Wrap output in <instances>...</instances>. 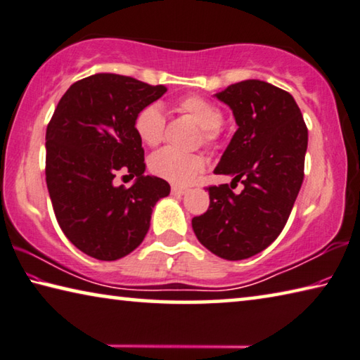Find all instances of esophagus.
Masks as SVG:
<instances>
[{
    "mask_svg": "<svg viewBox=\"0 0 360 360\" xmlns=\"http://www.w3.org/2000/svg\"><path fill=\"white\" fill-rule=\"evenodd\" d=\"M188 193V188H181V186H172V194L174 196H184V194Z\"/></svg>",
    "mask_w": 360,
    "mask_h": 360,
    "instance_id": "34e87169",
    "label": "esophagus"
}]
</instances>
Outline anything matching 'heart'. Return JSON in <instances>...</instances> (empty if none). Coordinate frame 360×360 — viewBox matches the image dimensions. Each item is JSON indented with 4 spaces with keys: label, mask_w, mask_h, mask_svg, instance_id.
<instances>
[{
    "label": "heart",
    "mask_w": 360,
    "mask_h": 360,
    "mask_svg": "<svg viewBox=\"0 0 360 360\" xmlns=\"http://www.w3.org/2000/svg\"><path fill=\"white\" fill-rule=\"evenodd\" d=\"M176 108L201 126L199 140H202L205 145L210 146L219 140L223 113L214 102L201 96H188L176 102ZM134 129L145 145L156 146L161 143L166 132V116L161 105L150 103L140 108L135 115ZM148 167L151 174L159 179L167 180L174 185H186L202 172L205 161L201 155L164 148L150 158Z\"/></svg>",
    "instance_id": "1"
}]
</instances>
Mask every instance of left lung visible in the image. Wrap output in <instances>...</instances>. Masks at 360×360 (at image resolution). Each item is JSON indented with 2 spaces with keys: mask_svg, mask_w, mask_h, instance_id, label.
Wrapping results in <instances>:
<instances>
[{
  "mask_svg": "<svg viewBox=\"0 0 360 360\" xmlns=\"http://www.w3.org/2000/svg\"><path fill=\"white\" fill-rule=\"evenodd\" d=\"M233 110L238 131L215 174L231 186H209L207 212L191 225L205 249L225 260H244L278 238L304 176L308 129L290 94L260 79H247L215 94ZM240 181L243 191L232 188Z\"/></svg>",
  "mask_w": 360,
  "mask_h": 360,
  "instance_id": "8db88e82",
  "label": "left lung"
}]
</instances>
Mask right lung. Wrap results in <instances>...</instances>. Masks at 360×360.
<instances>
[{
    "instance_id": "1",
    "label": "right lung",
    "mask_w": 360,
    "mask_h": 360,
    "mask_svg": "<svg viewBox=\"0 0 360 360\" xmlns=\"http://www.w3.org/2000/svg\"><path fill=\"white\" fill-rule=\"evenodd\" d=\"M131 76L97 73L63 94L46 131V184L56 219L70 243L97 260L113 262L137 249L151 212L170 185L145 175L135 115L164 96ZM138 179L112 184L117 173Z\"/></svg>"
}]
</instances>
